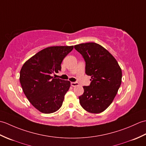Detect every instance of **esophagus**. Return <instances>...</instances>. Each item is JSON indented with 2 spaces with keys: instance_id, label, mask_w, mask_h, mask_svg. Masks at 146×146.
I'll list each match as a JSON object with an SVG mask.
<instances>
[{
  "instance_id": "1",
  "label": "esophagus",
  "mask_w": 146,
  "mask_h": 146,
  "mask_svg": "<svg viewBox=\"0 0 146 146\" xmlns=\"http://www.w3.org/2000/svg\"><path fill=\"white\" fill-rule=\"evenodd\" d=\"M78 85H79V83L77 82H71V85L72 86H78Z\"/></svg>"
}]
</instances>
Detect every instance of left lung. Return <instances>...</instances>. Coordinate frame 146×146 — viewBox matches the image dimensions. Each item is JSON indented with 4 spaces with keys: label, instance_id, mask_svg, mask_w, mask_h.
<instances>
[{
    "label": "left lung",
    "instance_id": "1",
    "mask_svg": "<svg viewBox=\"0 0 146 146\" xmlns=\"http://www.w3.org/2000/svg\"><path fill=\"white\" fill-rule=\"evenodd\" d=\"M75 49L84 58L85 73L91 76L88 86L79 97L82 107L88 112L99 113L110 106L122 82V70L112 55L95 42L76 44Z\"/></svg>",
    "mask_w": 146,
    "mask_h": 146
}]
</instances>
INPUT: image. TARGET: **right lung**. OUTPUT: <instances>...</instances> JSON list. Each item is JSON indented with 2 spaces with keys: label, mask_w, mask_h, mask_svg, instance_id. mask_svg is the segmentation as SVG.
Segmentation results:
<instances>
[{
  "label": "right lung",
  "mask_w": 146,
  "mask_h": 146,
  "mask_svg": "<svg viewBox=\"0 0 146 146\" xmlns=\"http://www.w3.org/2000/svg\"><path fill=\"white\" fill-rule=\"evenodd\" d=\"M73 46H51L30 58L20 71V83L26 97L44 113H51L62 106L71 83L52 76L61 69V64Z\"/></svg>",
  "instance_id": "add662e5"
}]
</instances>
